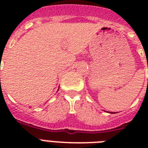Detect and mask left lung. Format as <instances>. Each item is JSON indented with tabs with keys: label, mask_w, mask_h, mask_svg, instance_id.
Masks as SVG:
<instances>
[{
	"label": "left lung",
	"mask_w": 148,
	"mask_h": 148,
	"mask_svg": "<svg viewBox=\"0 0 148 148\" xmlns=\"http://www.w3.org/2000/svg\"><path fill=\"white\" fill-rule=\"evenodd\" d=\"M110 113H112V114H113V113H114V112H109Z\"/></svg>",
	"instance_id": "8db88e82"
}]
</instances>
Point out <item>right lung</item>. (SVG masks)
Listing matches in <instances>:
<instances>
[{
    "label": "right lung",
    "mask_w": 148,
    "mask_h": 148,
    "mask_svg": "<svg viewBox=\"0 0 148 148\" xmlns=\"http://www.w3.org/2000/svg\"><path fill=\"white\" fill-rule=\"evenodd\" d=\"M58 89H59V88H58Z\"/></svg>",
    "instance_id": "1"
}]
</instances>
